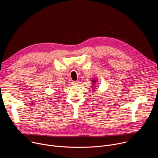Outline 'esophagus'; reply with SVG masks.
I'll use <instances>...</instances> for the list:
<instances>
[{"label":"esophagus","mask_w":158,"mask_h":158,"mask_svg":"<svg viewBox=\"0 0 158 158\" xmlns=\"http://www.w3.org/2000/svg\"><path fill=\"white\" fill-rule=\"evenodd\" d=\"M78 83H79V81H72V82H71V84H72L73 85H77Z\"/></svg>","instance_id":"1"}]
</instances>
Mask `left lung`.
<instances>
[{"label":"left lung","instance_id":"1","mask_svg":"<svg viewBox=\"0 0 158 158\" xmlns=\"http://www.w3.org/2000/svg\"><path fill=\"white\" fill-rule=\"evenodd\" d=\"M92 82H93V83H94H94H96V80H93V81H92Z\"/></svg>","mask_w":158,"mask_h":158}]
</instances>
